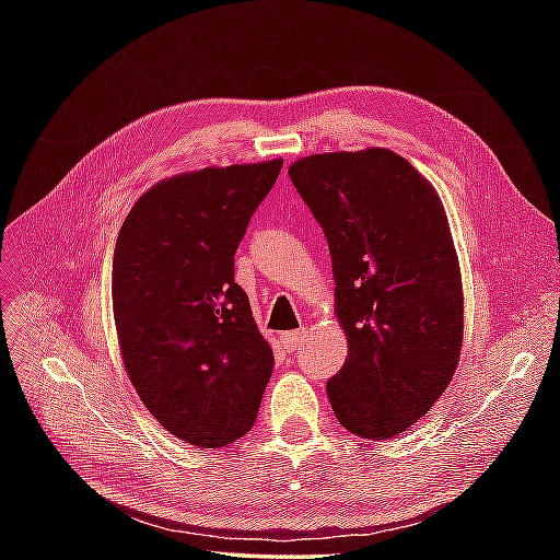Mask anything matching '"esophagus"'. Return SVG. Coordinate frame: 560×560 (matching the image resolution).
Wrapping results in <instances>:
<instances>
[{"label": "esophagus", "mask_w": 560, "mask_h": 560, "mask_svg": "<svg viewBox=\"0 0 560 560\" xmlns=\"http://www.w3.org/2000/svg\"><path fill=\"white\" fill-rule=\"evenodd\" d=\"M305 337H307V331H305V329H299V331H287V335H281V347L291 353V351H295V349L301 347V343L305 341Z\"/></svg>", "instance_id": "1"}]
</instances>
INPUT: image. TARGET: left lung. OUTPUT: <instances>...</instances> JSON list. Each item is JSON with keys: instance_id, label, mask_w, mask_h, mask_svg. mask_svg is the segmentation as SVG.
<instances>
[{"instance_id": "left-lung-1", "label": "left lung", "mask_w": 560, "mask_h": 560, "mask_svg": "<svg viewBox=\"0 0 560 560\" xmlns=\"http://www.w3.org/2000/svg\"><path fill=\"white\" fill-rule=\"evenodd\" d=\"M289 175L325 231L349 343L329 404L347 431L389 440L431 411L459 363L464 291L445 207L380 147L313 153Z\"/></svg>"}]
</instances>
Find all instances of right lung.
Returning <instances> with one entry per match:
<instances>
[{"instance_id": "add662e5", "label": "right lung", "mask_w": 560, "mask_h": 560, "mask_svg": "<svg viewBox=\"0 0 560 560\" xmlns=\"http://www.w3.org/2000/svg\"><path fill=\"white\" fill-rule=\"evenodd\" d=\"M283 159L209 165L149 187L117 233L113 315L125 371L165 431L199 447L243 438L273 353L233 255Z\"/></svg>"}]
</instances>
